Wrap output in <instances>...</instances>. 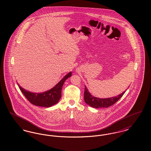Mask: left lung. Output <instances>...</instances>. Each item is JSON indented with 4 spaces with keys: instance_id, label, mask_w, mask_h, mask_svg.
Returning <instances> with one entry per match:
<instances>
[{
    "instance_id": "obj_1",
    "label": "left lung",
    "mask_w": 151,
    "mask_h": 151,
    "mask_svg": "<svg viewBox=\"0 0 151 151\" xmlns=\"http://www.w3.org/2000/svg\"><path fill=\"white\" fill-rule=\"evenodd\" d=\"M125 93L123 92L121 94L116 97H113L109 99H100L97 98L91 95L85 86V91L84 94V99L86 103L88 104L91 107L95 108H108L113 105H114L115 102L119 100Z\"/></svg>"
}]
</instances>
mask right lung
Returning a JSON list of instances; mask_svg holds the SVG:
<instances>
[{
  "mask_svg": "<svg viewBox=\"0 0 151 151\" xmlns=\"http://www.w3.org/2000/svg\"><path fill=\"white\" fill-rule=\"evenodd\" d=\"M71 76V72H69L57 84L50 90L41 93H35L28 92L22 88L19 84L20 89L29 102L38 106L49 108L58 102L61 97V92L65 80Z\"/></svg>",
  "mask_w": 151,
  "mask_h": 151,
  "instance_id": "obj_1",
  "label": "right lung"
}]
</instances>
